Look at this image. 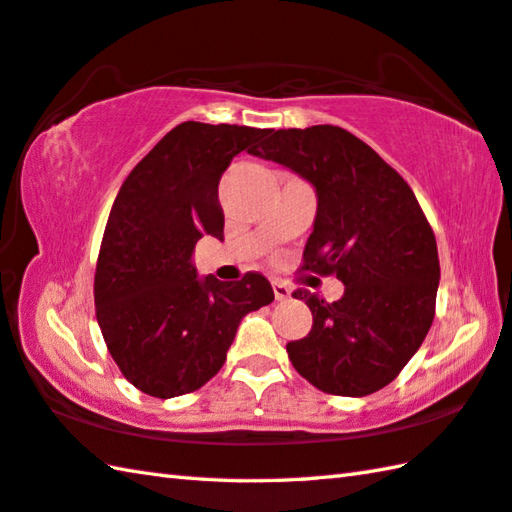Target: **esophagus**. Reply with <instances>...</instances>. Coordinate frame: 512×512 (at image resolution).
<instances>
[{
	"mask_svg": "<svg viewBox=\"0 0 512 512\" xmlns=\"http://www.w3.org/2000/svg\"><path fill=\"white\" fill-rule=\"evenodd\" d=\"M271 289H274L276 300H287L291 296V289L283 280H271Z\"/></svg>",
	"mask_w": 512,
	"mask_h": 512,
	"instance_id": "34e87169",
	"label": "esophagus"
}]
</instances>
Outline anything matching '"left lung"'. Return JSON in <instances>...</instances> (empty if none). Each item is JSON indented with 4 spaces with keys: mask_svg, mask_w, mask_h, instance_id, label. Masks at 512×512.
Instances as JSON below:
<instances>
[{
    "mask_svg": "<svg viewBox=\"0 0 512 512\" xmlns=\"http://www.w3.org/2000/svg\"><path fill=\"white\" fill-rule=\"evenodd\" d=\"M265 137L254 154L294 170L318 194L302 269L344 283L336 302L294 291L314 325L287 342L289 360L325 393L362 398L380 391L431 329L440 283L433 227L409 183L344 128L311 125Z\"/></svg>",
    "mask_w": 512,
    "mask_h": 512,
    "instance_id": "1",
    "label": "left lung"
}]
</instances>
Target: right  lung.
Wrapping results in <instances>:
<instances>
[{"label":"right lung","instance_id":"add662e5","mask_svg":"<svg viewBox=\"0 0 512 512\" xmlns=\"http://www.w3.org/2000/svg\"><path fill=\"white\" fill-rule=\"evenodd\" d=\"M267 132L179 123L114 198L95 271L97 322L123 378L152 398L201 389L221 371L243 316L274 300L256 271L221 283L198 280L192 263L203 234L223 238V172Z\"/></svg>","mask_w":512,"mask_h":512}]
</instances>
